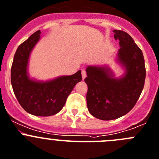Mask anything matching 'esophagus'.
<instances>
[{
	"mask_svg": "<svg viewBox=\"0 0 159 159\" xmlns=\"http://www.w3.org/2000/svg\"><path fill=\"white\" fill-rule=\"evenodd\" d=\"M81 76H82V79L84 80L85 78H86V72H85V70H81Z\"/></svg>",
	"mask_w": 159,
	"mask_h": 159,
	"instance_id": "1",
	"label": "esophagus"
}]
</instances>
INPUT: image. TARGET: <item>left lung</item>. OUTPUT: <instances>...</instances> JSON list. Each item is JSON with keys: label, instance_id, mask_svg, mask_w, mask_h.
<instances>
[{"label": "left lung", "instance_id": "obj_1", "mask_svg": "<svg viewBox=\"0 0 159 159\" xmlns=\"http://www.w3.org/2000/svg\"><path fill=\"white\" fill-rule=\"evenodd\" d=\"M113 32L115 39L120 41L117 60L125 68L124 75L116 78L108 67L89 66L85 79L89 111L102 120H115L129 112L139 98L146 78L142 51L127 32Z\"/></svg>", "mask_w": 159, "mask_h": 159}]
</instances>
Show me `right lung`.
Here are the masks:
<instances>
[{"label": "right lung", "instance_id": "obj_1", "mask_svg": "<svg viewBox=\"0 0 159 159\" xmlns=\"http://www.w3.org/2000/svg\"><path fill=\"white\" fill-rule=\"evenodd\" d=\"M40 34L39 30L35 31L18 47L11 68V83L17 101L27 112L37 116H50L62 110L68 96L82 78L78 70L70 76H61L51 81L30 79L28 59Z\"/></svg>", "mask_w": 159, "mask_h": 159}]
</instances>
